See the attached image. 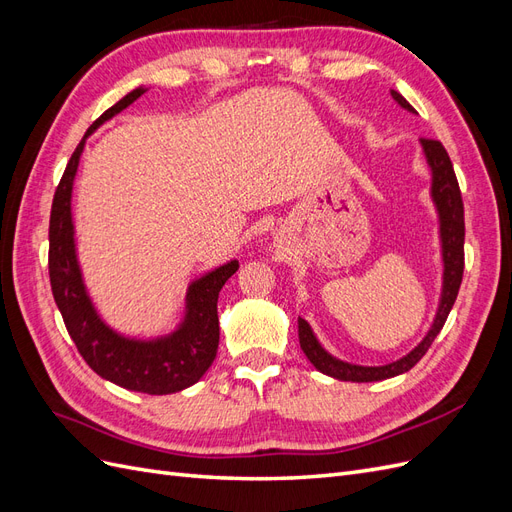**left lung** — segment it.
Returning a JSON list of instances; mask_svg holds the SVG:
<instances>
[{
	"label": "left lung",
	"mask_w": 512,
	"mask_h": 512,
	"mask_svg": "<svg viewBox=\"0 0 512 512\" xmlns=\"http://www.w3.org/2000/svg\"><path fill=\"white\" fill-rule=\"evenodd\" d=\"M393 100L406 108L410 113H416L410 106V102L397 94L393 89L391 91ZM421 145L425 151L427 164L431 168V198L436 203L438 215H440V239H442V260H444V277H442V297L438 305V314L433 318V324L429 333L423 337V342L418 344L412 352H408L404 359H399L389 365H380V367H363V365H350L335 359L327 350H324L318 339L312 331L309 324L299 318V344L305 356L309 359L318 371L327 374L337 380H346V382H378L404 374V371L412 369L418 361L423 359L429 346L433 344V339L438 337L442 331L444 322L451 314V309L455 305L457 292L461 286V277H463V239H466V222H463V200H461V190L455 177V168L451 158L444 149L440 141H433V138H421Z\"/></svg>",
	"instance_id": "left-lung-1"
}]
</instances>
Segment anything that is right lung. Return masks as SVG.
<instances>
[{
    "instance_id": "add662e5",
    "label": "right lung",
    "mask_w": 512,
    "mask_h": 512,
    "mask_svg": "<svg viewBox=\"0 0 512 512\" xmlns=\"http://www.w3.org/2000/svg\"><path fill=\"white\" fill-rule=\"evenodd\" d=\"M145 91V87H138L104 111L91 123L83 141L74 149L53 196L49 224V277L55 303L72 342L98 376L130 391L168 395L188 389L211 367L220 344L218 297L228 277L239 269V262L230 260L190 284L188 297H185V318L175 333L151 339V342L123 337L111 327H106L85 290L79 260H76L70 203L85 138L100 128L104 121L141 98Z\"/></svg>"
}]
</instances>
